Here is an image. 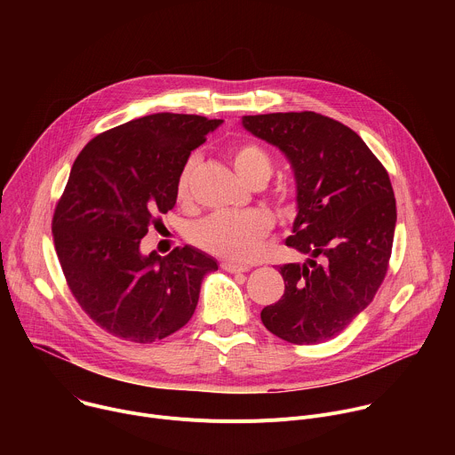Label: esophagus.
<instances>
[{
	"instance_id": "34e87169",
	"label": "esophagus",
	"mask_w": 455,
	"mask_h": 455,
	"mask_svg": "<svg viewBox=\"0 0 455 455\" xmlns=\"http://www.w3.org/2000/svg\"><path fill=\"white\" fill-rule=\"evenodd\" d=\"M221 268L228 274H241V272H248L250 267H243V265H235V263H230V261H225L221 263Z\"/></svg>"
}]
</instances>
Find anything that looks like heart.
<instances>
[{
	"label": "heart",
	"instance_id": "heart-1",
	"mask_svg": "<svg viewBox=\"0 0 455 455\" xmlns=\"http://www.w3.org/2000/svg\"><path fill=\"white\" fill-rule=\"evenodd\" d=\"M230 162L235 174L248 185H255L259 181L267 183L274 171L270 155L253 142L235 144L230 149ZM194 169H196L194 160L187 162L176 181L178 202H185L188 198ZM272 225V218L263 211H250L244 214H216L194 225L188 232V239L192 244L212 255L228 259V261L244 263L257 253L259 244L268 235Z\"/></svg>",
	"mask_w": 455,
	"mask_h": 455
}]
</instances>
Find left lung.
I'll return each mask as SVG.
<instances>
[{"label": "left lung", "instance_id": "obj_1", "mask_svg": "<svg viewBox=\"0 0 455 455\" xmlns=\"http://www.w3.org/2000/svg\"><path fill=\"white\" fill-rule=\"evenodd\" d=\"M241 125L288 158L297 216L284 243L307 255L279 268L284 295L261 320L286 342H326L369 306L387 274L396 228L391 180L353 129L330 116L248 115Z\"/></svg>", "mask_w": 455, "mask_h": 455}]
</instances>
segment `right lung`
I'll return each mask as SVG.
<instances>
[{
    "mask_svg": "<svg viewBox=\"0 0 455 455\" xmlns=\"http://www.w3.org/2000/svg\"><path fill=\"white\" fill-rule=\"evenodd\" d=\"M223 124L155 113L95 137L77 156L52 232L68 286L108 333L137 344L162 340L190 320L202 281L218 261L185 244L162 257L140 241L176 204L192 149Z\"/></svg>",
    "mask_w": 455,
    "mask_h": 455,
    "instance_id": "obj_1",
    "label": "right lung"
}]
</instances>
